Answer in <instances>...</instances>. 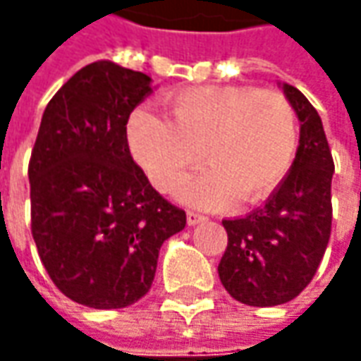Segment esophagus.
Segmentation results:
<instances>
[{
    "label": "esophagus",
    "instance_id": "esophagus-1",
    "mask_svg": "<svg viewBox=\"0 0 361 361\" xmlns=\"http://www.w3.org/2000/svg\"><path fill=\"white\" fill-rule=\"evenodd\" d=\"M187 221L188 225H199V223H204V221H207V216L201 215V213H197V211H188Z\"/></svg>",
    "mask_w": 361,
    "mask_h": 361
}]
</instances>
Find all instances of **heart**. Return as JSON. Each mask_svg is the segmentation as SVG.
<instances>
[{
	"label": "heart",
	"mask_w": 361,
	"mask_h": 361,
	"mask_svg": "<svg viewBox=\"0 0 361 361\" xmlns=\"http://www.w3.org/2000/svg\"><path fill=\"white\" fill-rule=\"evenodd\" d=\"M134 157L154 187L169 192L202 152L207 169L183 180L176 199L223 209L237 197L259 201L277 187L298 152V114L281 92L202 86L174 94L171 120L140 108L128 122Z\"/></svg>",
	"instance_id": "1"
}]
</instances>
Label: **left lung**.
<instances>
[{"label": "left lung", "instance_id": "1", "mask_svg": "<svg viewBox=\"0 0 361 361\" xmlns=\"http://www.w3.org/2000/svg\"><path fill=\"white\" fill-rule=\"evenodd\" d=\"M283 94L299 118L295 160L263 207L225 219L227 249L219 263L231 298L253 307L287 303L310 285L331 233L334 159L312 102L293 86Z\"/></svg>", "mask_w": 361, "mask_h": 361}]
</instances>
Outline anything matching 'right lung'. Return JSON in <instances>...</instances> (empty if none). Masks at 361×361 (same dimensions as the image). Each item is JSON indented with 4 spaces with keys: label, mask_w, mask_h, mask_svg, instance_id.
Returning a JSON list of instances; mask_svg holds the SVG:
<instances>
[{
    "label": "right lung",
    "mask_w": 361,
    "mask_h": 361,
    "mask_svg": "<svg viewBox=\"0 0 361 361\" xmlns=\"http://www.w3.org/2000/svg\"><path fill=\"white\" fill-rule=\"evenodd\" d=\"M150 82L110 60L88 63L46 106L30 159L39 259L66 298L94 310L145 298L162 243L187 225L128 148L126 124Z\"/></svg>",
    "instance_id": "right-lung-1"
}]
</instances>
